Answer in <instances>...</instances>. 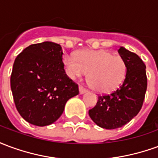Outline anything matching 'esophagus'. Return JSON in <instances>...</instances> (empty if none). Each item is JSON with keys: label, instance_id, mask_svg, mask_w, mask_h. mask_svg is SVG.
<instances>
[{"label": "esophagus", "instance_id": "1", "mask_svg": "<svg viewBox=\"0 0 158 158\" xmlns=\"http://www.w3.org/2000/svg\"><path fill=\"white\" fill-rule=\"evenodd\" d=\"M79 94H84V93L86 92V89L84 88V87H82V86H79Z\"/></svg>", "mask_w": 158, "mask_h": 158}]
</instances>
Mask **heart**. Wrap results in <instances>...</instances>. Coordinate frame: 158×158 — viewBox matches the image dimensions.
Returning a JSON list of instances; mask_svg holds the SVG:
<instances>
[{
	"instance_id": "obj_1",
	"label": "heart",
	"mask_w": 158,
	"mask_h": 158,
	"mask_svg": "<svg viewBox=\"0 0 158 158\" xmlns=\"http://www.w3.org/2000/svg\"><path fill=\"white\" fill-rule=\"evenodd\" d=\"M63 64L70 79H76L88 73V80L94 89L102 94L115 90L124 79L126 65L123 59L104 50L85 51L76 57L67 55Z\"/></svg>"
}]
</instances>
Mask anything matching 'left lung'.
<instances>
[{"mask_svg": "<svg viewBox=\"0 0 158 158\" xmlns=\"http://www.w3.org/2000/svg\"><path fill=\"white\" fill-rule=\"evenodd\" d=\"M118 53L125 62V79L112 94L99 96L96 106L89 111L93 122L106 129L125 125L139 113L147 88L146 65L139 56L123 46Z\"/></svg>", "mask_w": 158, "mask_h": 158, "instance_id": "8db88e82", "label": "left lung"}]
</instances>
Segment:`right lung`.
Masks as SVG:
<instances>
[{"instance_id":"obj_1","label":"right lung","mask_w":158,"mask_h":158,"mask_svg":"<svg viewBox=\"0 0 158 158\" xmlns=\"http://www.w3.org/2000/svg\"><path fill=\"white\" fill-rule=\"evenodd\" d=\"M61 45L45 41L28 46L16 57L11 89L17 110L27 122L46 126L62 115L66 102L79 94L67 76Z\"/></svg>"}]
</instances>
